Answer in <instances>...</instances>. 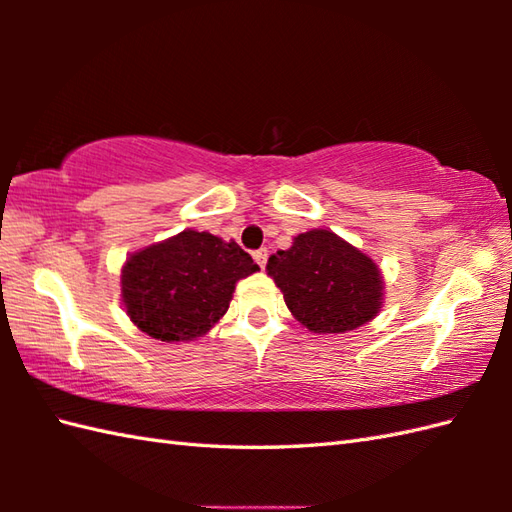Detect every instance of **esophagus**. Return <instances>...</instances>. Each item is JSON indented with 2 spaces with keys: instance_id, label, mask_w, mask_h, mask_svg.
I'll return each instance as SVG.
<instances>
[{
  "instance_id": "esophagus-1",
  "label": "esophagus",
  "mask_w": 512,
  "mask_h": 512,
  "mask_svg": "<svg viewBox=\"0 0 512 512\" xmlns=\"http://www.w3.org/2000/svg\"><path fill=\"white\" fill-rule=\"evenodd\" d=\"M253 259H255V262L259 264V266H266V262H268V250L266 248H259V250H255V253H253Z\"/></svg>"
}]
</instances>
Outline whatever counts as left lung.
Here are the masks:
<instances>
[{
    "instance_id": "left-lung-1",
    "label": "left lung",
    "mask_w": 512,
    "mask_h": 512,
    "mask_svg": "<svg viewBox=\"0 0 512 512\" xmlns=\"http://www.w3.org/2000/svg\"><path fill=\"white\" fill-rule=\"evenodd\" d=\"M268 275L303 328L343 334L372 321L383 306V275L372 257L332 231L312 228L268 257Z\"/></svg>"
}]
</instances>
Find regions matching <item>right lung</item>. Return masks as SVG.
Listing matches in <instances>:
<instances>
[{
	"label": "right lung",
	"mask_w": 512,
	"mask_h": 512,
	"mask_svg": "<svg viewBox=\"0 0 512 512\" xmlns=\"http://www.w3.org/2000/svg\"><path fill=\"white\" fill-rule=\"evenodd\" d=\"M257 270L233 239L187 228L127 257L121 297L127 317L151 339L193 341L224 317L237 281Z\"/></svg>",
	"instance_id": "add662e5"
}]
</instances>
